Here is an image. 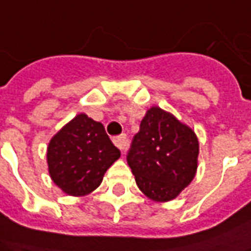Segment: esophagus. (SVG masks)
Returning <instances> with one entry per match:
<instances>
[{"instance_id":"obj_1","label":"esophagus","mask_w":251,"mask_h":251,"mask_svg":"<svg viewBox=\"0 0 251 251\" xmlns=\"http://www.w3.org/2000/svg\"><path fill=\"white\" fill-rule=\"evenodd\" d=\"M114 144H115L121 151H124L129 147V138H127L126 134H121L118 137L114 138Z\"/></svg>"}]
</instances>
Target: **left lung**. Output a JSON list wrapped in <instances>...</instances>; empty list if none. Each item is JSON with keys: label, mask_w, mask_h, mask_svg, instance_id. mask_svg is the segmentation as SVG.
<instances>
[{"label": "left lung", "mask_w": 251, "mask_h": 251, "mask_svg": "<svg viewBox=\"0 0 251 251\" xmlns=\"http://www.w3.org/2000/svg\"><path fill=\"white\" fill-rule=\"evenodd\" d=\"M197 157L196 133L156 106L145 114L126 156L138 189L157 202L174 200L190 185Z\"/></svg>", "instance_id": "8db88e82"}]
</instances>
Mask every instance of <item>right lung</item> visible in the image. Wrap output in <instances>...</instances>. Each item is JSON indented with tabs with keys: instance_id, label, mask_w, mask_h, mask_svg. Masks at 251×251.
<instances>
[{
	"instance_id": "right-lung-1",
	"label": "right lung",
	"mask_w": 251,
	"mask_h": 251,
	"mask_svg": "<svg viewBox=\"0 0 251 251\" xmlns=\"http://www.w3.org/2000/svg\"><path fill=\"white\" fill-rule=\"evenodd\" d=\"M121 156L100 122L78 114L50 140L47 164L52 182L69 196L94 192Z\"/></svg>"
}]
</instances>
